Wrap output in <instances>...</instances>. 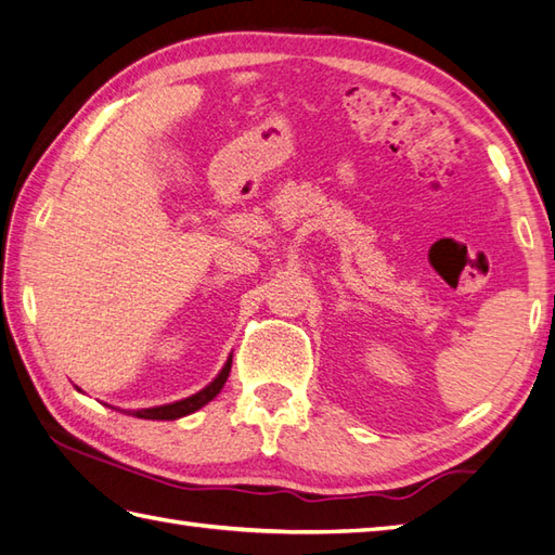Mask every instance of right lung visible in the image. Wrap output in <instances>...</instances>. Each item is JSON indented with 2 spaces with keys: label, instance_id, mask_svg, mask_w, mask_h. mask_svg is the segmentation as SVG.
<instances>
[{
  "label": "right lung",
  "instance_id": "1",
  "mask_svg": "<svg viewBox=\"0 0 555 555\" xmlns=\"http://www.w3.org/2000/svg\"><path fill=\"white\" fill-rule=\"evenodd\" d=\"M230 369H232V357L224 361L222 371L215 376L206 388L189 395L184 400H177V402H169V404H157V406H149V410H119V406H112V410H119L124 414H133L139 416V420H153V422H172V420H182L186 414H194L201 406H206L212 398H218V392L222 390L224 383H228L230 376Z\"/></svg>",
  "mask_w": 555,
  "mask_h": 555
}]
</instances>
